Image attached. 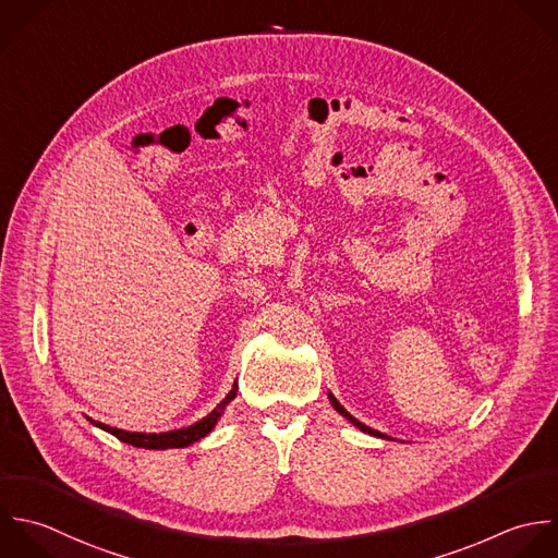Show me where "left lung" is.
Returning <instances> with one entry per match:
<instances>
[{
  "label": "left lung",
  "mask_w": 558,
  "mask_h": 558,
  "mask_svg": "<svg viewBox=\"0 0 558 558\" xmlns=\"http://www.w3.org/2000/svg\"><path fill=\"white\" fill-rule=\"evenodd\" d=\"M328 398H330V402H332L335 411H339V413H341V415H343V417H345L348 422H352V424H354V426H356L359 430H363V433H367V435H372V437H380V439H391V437H387V435H383V433H378V430H374V428H369V426L361 424L359 420H354V417H352V415H350V413H348V411H345V409H343V407H341V404L337 402V398H335L332 393H328Z\"/></svg>",
  "instance_id": "left-lung-1"
}]
</instances>
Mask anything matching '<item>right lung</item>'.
<instances>
[{
  "label": "right lung",
  "mask_w": 558,
  "mask_h": 558,
  "mask_svg": "<svg viewBox=\"0 0 558 558\" xmlns=\"http://www.w3.org/2000/svg\"><path fill=\"white\" fill-rule=\"evenodd\" d=\"M236 383L232 385V391L221 400V404L208 413L204 420L195 422L193 426L189 428H180V430H169V433H128V430H119V428H112V426H106V424H99V422H93L97 428L114 435L119 441L123 444H130L134 448H145V450H167V448H186L199 439H204L219 422L223 409L236 398Z\"/></svg>",
  "instance_id": "1"
}]
</instances>
